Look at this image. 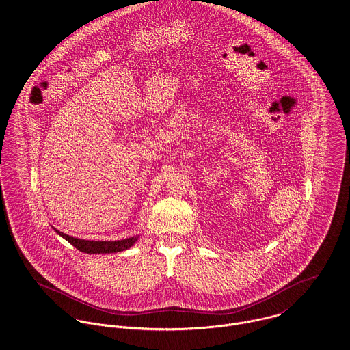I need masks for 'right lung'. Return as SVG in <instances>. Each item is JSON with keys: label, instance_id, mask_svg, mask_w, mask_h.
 <instances>
[{"label": "right lung", "instance_id": "right-lung-1", "mask_svg": "<svg viewBox=\"0 0 350 350\" xmlns=\"http://www.w3.org/2000/svg\"><path fill=\"white\" fill-rule=\"evenodd\" d=\"M55 230V228H54ZM55 232L59 236H62L65 240H68L71 245H74L78 251L85 252V254H116V252H122L124 250H129L134 243L138 240V236H133L124 240H116V241H94V240H83V239H77L71 237L66 233L59 232L55 230Z\"/></svg>", "mask_w": 350, "mask_h": 350}]
</instances>
